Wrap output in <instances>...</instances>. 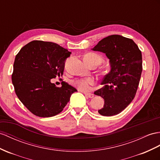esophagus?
I'll return each instance as SVG.
<instances>
[{
  "label": "esophagus",
  "mask_w": 160,
  "mask_h": 160,
  "mask_svg": "<svg viewBox=\"0 0 160 160\" xmlns=\"http://www.w3.org/2000/svg\"><path fill=\"white\" fill-rule=\"evenodd\" d=\"M84 94L85 95V96H87V97H88V98H92V97H94V95H93V94H92V93L84 92Z\"/></svg>",
  "instance_id": "34e87169"
}]
</instances>
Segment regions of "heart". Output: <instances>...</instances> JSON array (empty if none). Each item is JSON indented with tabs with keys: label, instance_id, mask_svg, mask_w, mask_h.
<instances>
[{
	"label": "heart",
	"instance_id": "obj_1",
	"mask_svg": "<svg viewBox=\"0 0 160 160\" xmlns=\"http://www.w3.org/2000/svg\"><path fill=\"white\" fill-rule=\"evenodd\" d=\"M90 61L91 62H95L97 64H99L101 63L102 58L99 55L96 54V53H89L85 55ZM74 84L79 90L82 91H88L91 89V86H92L95 84V80L92 78H87V79H82V80H78L74 82Z\"/></svg>",
	"mask_w": 160,
	"mask_h": 160
}]
</instances>
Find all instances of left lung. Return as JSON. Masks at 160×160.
Returning a JSON list of instances; mask_svg holds the SVG:
<instances>
[{
	"label": "left lung",
	"mask_w": 160,
	"mask_h": 160,
	"mask_svg": "<svg viewBox=\"0 0 160 160\" xmlns=\"http://www.w3.org/2000/svg\"><path fill=\"white\" fill-rule=\"evenodd\" d=\"M91 50L105 53L110 65L101 83L103 87L94 92L105 101L98 112L104 116L117 115L136 95L142 73L141 51L132 39L120 35L104 38Z\"/></svg>",
	"instance_id": "8db88e82"
}]
</instances>
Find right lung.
Listing matches in <instances>:
<instances>
[{
  "label": "right lung",
  "mask_w": 160,
  "mask_h": 160,
  "mask_svg": "<svg viewBox=\"0 0 160 160\" xmlns=\"http://www.w3.org/2000/svg\"><path fill=\"white\" fill-rule=\"evenodd\" d=\"M71 52L54 42L33 40L16 55L12 83L25 107L38 117H52L63 111L77 90L65 82L57 87L51 80L62 76Z\"/></svg>",
  "instance_id": "right-lung-1"
}]
</instances>
